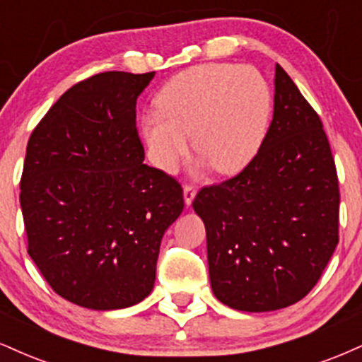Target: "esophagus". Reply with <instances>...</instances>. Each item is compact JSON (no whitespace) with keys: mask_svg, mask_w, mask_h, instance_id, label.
I'll use <instances>...</instances> for the list:
<instances>
[{"mask_svg":"<svg viewBox=\"0 0 362 362\" xmlns=\"http://www.w3.org/2000/svg\"><path fill=\"white\" fill-rule=\"evenodd\" d=\"M195 195H197V189H195L194 185H185L184 187V199H185L187 206H190V204H192Z\"/></svg>","mask_w":362,"mask_h":362,"instance_id":"1","label":"esophagus"}]
</instances>
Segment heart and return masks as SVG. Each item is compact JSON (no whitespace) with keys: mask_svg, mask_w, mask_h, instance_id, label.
Listing matches in <instances>:
<instances>
[{"mask_svg":"<svg viewBox=\"0 0 362 362\" xmlns=\"http://www.w3.org/2000/svg\"><path fill=\"white\" fill-rule=\"evenodd\" d=\"M143 116V134L160 168L172 172L187 153L185 134L209 167L233 173L250 162L267 133L272 93L252 67L200 64L177 74Z\"/></svg>","mask_w":362,"mask_h":362,"instance_id":"b5f03b06","label":"heart"}]
</instances>
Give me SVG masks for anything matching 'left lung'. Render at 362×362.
I'll return each instance as SVG.
<instances>
[{"mask_svg":"<svg viewBox=\"0 0 362 362\" xmlns=\"http://www.w3.org/2000/svg\"><path fill=\"white\" fill-rule=\"evenodd\" d=\"M339 178L322 121L280 65L275 111L238 175L199 190L212 291L241 312L288 307L310 291L339 243Z\"/></svg>","mask_w":362,"mask_h":362,"instance_id":"1","label":"left lung"}]
</instances>
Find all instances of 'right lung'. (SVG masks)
I'll return each mask as SVG.
<instances>
[{"mask_svg": "<svg viewBox=\"0 0 362 362\" xmlns=\"http://www.w3.org/2000/svg\"><path fill=\"white\" fill-rule=\"evenodd\" d=\"M155 72L74 84L30 134L20 180L28 255L55 293L93 310L150 295L182 185L148 167L136 99Z\"/></svg>", "mask_w": 362, "mask_h": 362, "instance_id": "right-lung-1", "label": "right lung"}]
</instances>
